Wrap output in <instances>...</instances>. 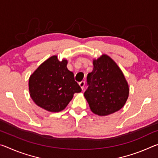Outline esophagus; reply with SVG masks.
Here are the masks:
<instances>
[{
	"mask_svg": "<svg viewBox=\"0 0 158 158\" xmlns=\"http://www.w3.org/2000/svg\"><path fill=\"white\" fill-rule=\"evenodd\" d=\"M79 85H80V87L81 88V89L82 90H84V85H85V81H81V82H79Z\"/></svg>",
	"mask_w": 158,
	"mask_h": 158,
	"instance_id": "obj_1",
	"label": "esophagus"
}]
</instances>
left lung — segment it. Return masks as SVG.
I'll return each instance as SVG.
<instances>
[{
  "mask_svg": "<svg viewBox=\"0 0 158 158\" xmlns=\"http://www.w3.org/2000/svg\"><path fill=\"white\" fill-rule=\"evenodd\" d=\"M84 97L91 111L106 116L121 109L126 102L129 88L116 63L106 55L93 60V69L87 75Z\"/></svg>",
  "mask_w": 158,
  "mask_h": 158,
  "instance_id": "8db88e82",
  "label": "left lung"
}]
</instances>
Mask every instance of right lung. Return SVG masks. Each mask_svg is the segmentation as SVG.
<instances>
[{"label":"right lung","instance_id":"obj_1","mask_svg":"<svg viewBox=\"0 0 158 158\" xmlns=\"http://www.w3.org/2000/svg\"><path fill=\"white\" fill-rule=\"evenodd\" d=\"M68 61H59L56 56L41 64L29 79V91L37 106L45 110H63L75 93L81 91L74 81L73 72L67 68Z\"/></svg>","mask_w":158,"mask_h":158}]
</instances>
